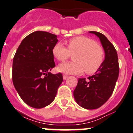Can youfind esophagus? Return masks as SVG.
Segmentation results:
<instances>
[{
  "label": "esophagus",
  "mask_w": 133,
  "mask_h": 133,
  "mask_svg": "<svg viewBox=\"0 0 133 133\" xmlns=\"http://www.w3.org/2000/svg\"><path fill=\"white\" fill-rule=\"evenodd\" d=\"M68 77V75H65V74H64V75H63V79H64V80H65V79H66Z\"/></svg>",
  "instance_id": "34e87169"
}]
</instances>
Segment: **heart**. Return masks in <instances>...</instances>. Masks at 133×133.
I'll use <instances>...</instances> for the list:
<instances>
[{"label": "heart", "instance_id": "heart-1", "mask_svg": "<svg viewBox=\"0 0 133 133\" xmlns=\"http://www.w3.org/2000/svg\"><path fill=\"white\" fill-rule=\"evenodd\" d=\"M68 48L61 43L54 44L52 55L59 62L67 60L74 54V61L59 65L60 72L79 75L85 71L87 74L96 73L102 65L104 59V48L89 37H75L66 42Z\"/></svg>", "mask_w": 133, "mask_h": 133}]
</instances>
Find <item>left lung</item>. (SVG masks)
I'll list each match as a JSON object with an SVG mask.
<instances>
[{
  "mask_svg": "<svg viewBox=\"0 0 133 133\" xmlns=\"http://www.w3.org/2000/svg\"><path fill=\"white\" fill-rule=\"evenodd\" d=\"M100 38L105 52V59L95 75L78 81L74 96L79 106L87 110L102 106L112 95L119 72L118 57L115 47L101 33L90 31Z\"/></svg>",
  "mask_w": 133,
  "mask_h": 133,
  "instance_id": "left-lung-1",
  "label": "left lung"
}]
</instances>
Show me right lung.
Returning a JSON list of instances; mask_svg holds the SVG:
<instances>
[{
	"instance_id": "add662e5",
	"label": "right lung",
	"mask_w": 133,
	"mask_h": 133,
	"mask_svg": "<svg viewBox=\"0 0 133 133\" xmlns=\"http://www.w3.org/2000/svg\"><path fill=\"white\" fill-rule=\"evenodd\" d=\"M58 40L56 35L35 31L25 37L13 59L12 81L21 98L28 106L42 108L51 104L63 81L55 67L52 50Z\"/></svg>"
}]
</instances>
